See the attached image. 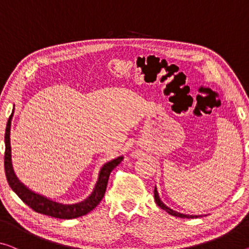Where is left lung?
I'll return each instance as SVG.
<instances>
[{"mask_svg":"<svg viewBox=\"0 0 249 249\" xmlns=\"http://www.w3.org/2000/svg\"><path fill=\"white\" fill-rule=\"evenodd\" d=\"M154 194H155V200H156V204L159 206L160 208L161 209H163V210H166V212L168 213H170V215H173V216H176V217H180V218H194V217H200L199 215H185V213H178V212H175V210H173L171 208H169V207H167L166 205L163 204V202L161 201V199H160V197H159V195H158V190H157V188L155 187V191H154Z\"/></svg>","mask_w":249,"mask_h":249,"instance_id":"left-lung-1","label":"left lung"}]
</instances>
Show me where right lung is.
I'll list each match as a JSON object with an SVG mask.
<instances>
[{
    "mask_svg": "<svg viewBox=\"0 0 249 249\" xmlns=\"http://www.w3.org/2000/svg\"><path fill=\"white\" fill-rule=\"evenodd\" d=\"M14 108L11 116L7 120L6 129H5V155H4V169L6 180L15 194L21 198V200L32 208L34 212L43 213V215L51 216L60 219H72V218H78L87 215L91 210L94 209L99 205V202L102 200L105 196L107 185H108L109 176L111 171L119 164L124 157L120 156L118 158L111 160V161L103 164V167L99 173L98 181L95 183L94 189L89 197L83 201L76 202L72 205H64L60 202L53 201L49 198L42 196L34 191L30 190L28 187H25L18 180L17 176L14 174L12 161H11V144H10V132H11V121H12Z\"/></svg>",
    "mask_w": 249,
    "mask_h": 249,
    "instance_id": "right-lung-1",
    "label": "right lung"
}]
</instances>
